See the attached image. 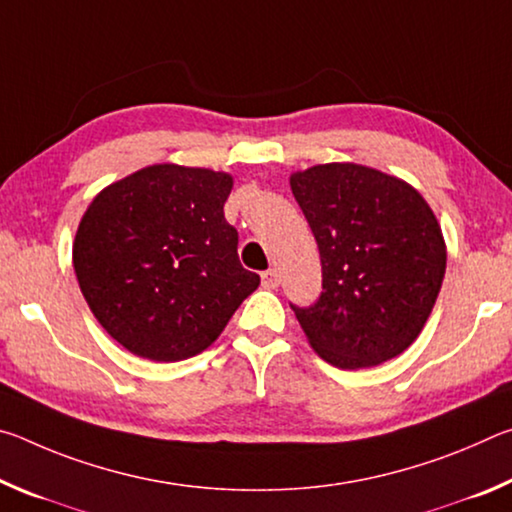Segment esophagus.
Returning a JSON list of instances; mask_svg holds the SVG:
<instances>
[{"instance_id":"1","label":"esophagus","mask_w":512,"mask_h":512,"mask_svg":"<svg viewBox=\"0 0 512 512\" xmlns=\"http://www.w3.org/2000/svg\"><path fill=\"white\" fill-rule=\"evenodd\" d=\"M262 287L264 289H277L280 287V273L275 268H268V271L262 273Z\"/></svg>"}]
</instances>
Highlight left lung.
Segmentation results:
<instances>
[{
  "label": "left lung",
  "instance_id": "1",
  "mask_svg": "<svg viewBox=\"0 0 512 512\" xmlns=\"http://www.w3.org/2000/svg\"><path fill=\"white\" fill-rule=\"evenodd\" d=\"M323 266V293L293 307L311 348L343 370L379 366L418 339L445 277L436 214L406 180L354 162L291 173Z\"/></svg>",
  "mask_w": 512,
  "mask_h": 512
}]
</instances>
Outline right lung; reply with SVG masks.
<instances>
[{
	"label": "right lung",
	"mask_w": 512,
	"mask_h": 512,
	"mask_svg": "<svg viewBox=\"0 0 512 512\" xmlns=\"http://www.w3.org/2000/svg\"><path fill=\"white\" fill-rule=\"evenodd\" d=\"M230 192V173L164 162L101 189L85 210L76 280L94 318L135 357H196L259 287L223 216Z\"/></svg>",
	"instance_id": "1"
}]
</instances>
